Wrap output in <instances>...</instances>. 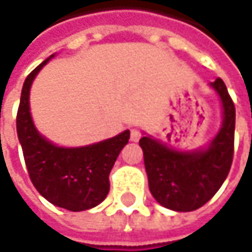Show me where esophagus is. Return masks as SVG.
Returning <instances> with one entry per match:
<instances>
[{
	"instance_id": "1",
	"label": "esophagus",
	"mask_w": 252,
	"mask_h": 252,
	"mask_svg": "<svg viewBox=\"0 0 252 252\" xmlns=\"http://www.w3.org/2000/svg\"><path fill=\"white\" fill-rule=\"evenodd\" d=\"M141 137V131L138 128H131L129 129V140L131 141H138Z\"/></svg>"
}]
</instances>
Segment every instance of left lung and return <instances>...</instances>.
<instances>
[{
	"instance_id": "8db88e82",
	"label": "left lung",
	"mask_w": 252,
	"mask_h": 252,
	"mask_svg": "<svg viewBox=\"0 0 252 252\" xmlns=\"http://www.w3.org/2000/svg\"><path fill=\"white\" fill-rule=\"evenodd\" d=\"M212 87L223 105V124L207 150L182 153L150 138H140L149 188L159 204L175 212L204 206L222 187L233 160L235 105L222 78Z\"/></svg>"
}]
</instances>
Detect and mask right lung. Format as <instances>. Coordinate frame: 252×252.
<instances>
[{
    "instance_id": "obj_1",
    "label": "right lung",
    "mask_w": 252,
    "mask_h": 252,
    "mask_svg": "<svg viewBox=\"0 0 252 252\" xmlns=\"http://www.w3.org/2000/svg\"><path fill=\"white\" fill-rule=\"evenodd\" d=\"M46 63L48 60L27 76L17 111V135L26 168L34 188L49 203L71 212L87 210L106 198L111 169L128 143L129 131L77 149L58 147L45 140L33 126L29 92L33 78Z\"/></svg>"
}]
</instances>
